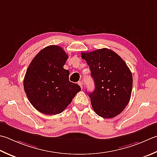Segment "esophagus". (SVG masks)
Instances as JSON below:
<instances>
[{"label": "esophagus", "mask_w": 157, "mask_h": 157, "mask_svg": "<svg viewBox=\"0 0 157 157\" xmlns=\"http://www.w3.org/2000/svg\"><path fill=\"white\" fill-rule=\"evenodd\" d=\"M78 84L79 85V86H80V87H81V88L82 89V88H83V84H82V82H78Z\"/></svg>", "instance_id": "esophagus-1"}]
</instances>
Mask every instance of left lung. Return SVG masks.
<instances>
[{
	"label": "left lung",
	"mask_w": 157,
	"mask_h": 157,
	"mask_svg": "<svg viewBox=\"0 0 157 157\" xmlns=\"http://www.w3.org/2000/svg\"><path fill=\"white\" fill-rule=\"evenodd\" d=\"M90 67L95 89L89 93L92 107L98 116L112 118L121 113L130 101L133 76L127 64L113 51L103 48L82 52Z\"/></svg>",
	"instance_id": "8db88e82"
}]
</instances>
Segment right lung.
<instances>
[{
	"label": "right lung",
	"mask_w": 157,
	"mask_h": 157,
	"mask_svg": "<svg viewBox=\"0 0 157 157\" xmlns=\"http://www.w3.org/2000/svg\"><path fill=\"white\" fill-rule=\"evenodd\" d=\"M67 58L62 48L50 45L36 55L26 70L24 79L26 97L44 114L63 112L81 90L78 84L69 82V70L63 68Z\"/></svg>",
	"instance_id": "right-lung-1"
}]
</instances>
